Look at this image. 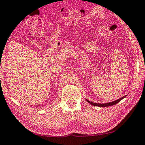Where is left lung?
<instances>
[{"label":"left lung","instance_id":"8db88e82","mask_svg":"<svg viewBox=\"0 0 145 145\" xmlns=\"http://www.w3.org/2000/svg\"><path fill=\"white\" fill-rule=\"evenodd\" d=\"M127 97V95L124 96V97H121V99H117V100L114 101H112V102H110V103H103V104H101V103H93L91 102V101H89V100H87V99H86V101H87L88 103H90V104L92 105H94V106H99V107H106V106H112V105H114L116 104H117L118 103H119L120 101H121L122 99H123L124 98H125Z\"/></svg>","mask_w":145,"mask_h":145}]
</instances>
